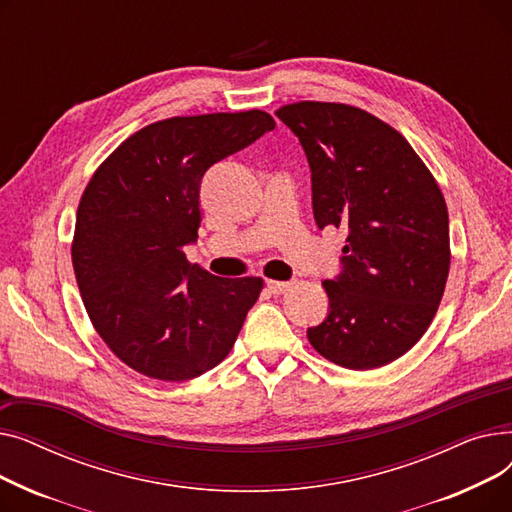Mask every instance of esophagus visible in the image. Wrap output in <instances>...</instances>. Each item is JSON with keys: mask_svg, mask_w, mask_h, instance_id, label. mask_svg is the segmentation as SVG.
<instances>
[{"mask_svg": "<svg viewBox=\"0 0 512 512\" xmlns=\"http://www.w3.org/2000/svg\"><path fill=\"white\" fill-rule=\"evenodd\" d=\"M267 288H270L274 294H284L292 288V282H282V280H267Z\"/></svg>", "mask_w": 512, "mask_h": 512, "instance_id": "esophagus-1", "label": "esophagus"}]
</instances>
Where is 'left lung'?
I'll return each instance as SVG.
<instances>
[{
  "label": "left lung",
  "mask_w": 512,
  "mask_h": 512,
  "mask_svg": "<svg viewBox=\"0 0 512 512\" xmlns=\"http://www.w3.org/2000/svg\"><path fill=\"white\" fill-rule=\"evenodd\" d=\"M276 116L309 159L317 226L348 230L344 272L321 282L330 313L307 330L309 342L346 369L388 365L427 332L446 288L440 184L396 128L361 107L297 101Z\"/></svg>",
  "instance_id": "obj_1"
}]
</instances>
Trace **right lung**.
I'll use <instances>...</instances> for the list:
<instances>
[{
  "label": "right lung",
  "instance_id": "obj_1",
  "mask_svg": "<svg viewBox=\"0 0 512 512\" xmlns=\"http://www.w3.org/2000/svg\"><path fill=\"white\" fill-rule=\"evenodd\" d=\"M274 126L261 110L166 118L93 172L76 211L74 276L93 328L130 369L184 382L232 351L263 278L211 276L184 247L199 236L203 174Z\"/></svg>",
  "mask_w": 512,
  "mask_h": 512
}]
</instances>
